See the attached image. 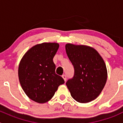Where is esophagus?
<instances>
[{
  "label": "esophagus",
  "instance_id": "obj_1",
  "mask_svg": "<svg viewBox=\"0 0 123 123\" xmlns=\"http://www.w3.org/2000/svg\"><path fill=\"white\" fill-rule=\"evenodd\" d=\"M62 78L63 79H64V81H66L67 80V75H65V74H64V75H62Z\"/></svg>",
  "mask_w": 123,
  "mask_h": 123
}]
</instances>
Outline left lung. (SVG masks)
<instances>
[{"label":"left lung","mask_w":123,"mask_h":123,"mask_svg":"<svg viewBox=\"0 0 123 123\" xmlns=\"http://www.w3.org/2000/svg\"><path fill=\"white\" fill-rule=\"evenodd\" d=\"M65 50L74 74L66 85L74 99L87 103L95 99L107 80V69L99 54L90 46L67 43Z\"/></svg>","instance_id":"left-lung-1"}]
</instances>
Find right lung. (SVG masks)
<instances>
[{
  "mask_svg": "<svg viewBox=\"0 0 123 123\" xmlns=\"http://www.w3.org/2000/svg\"><path fill=\"white\" fill-rule=\"evenodd\" d=\"M59 44L43 43L34 46L22 58L18 67L21 86L27 96L39 104L49 101L59 85L65 83L55 73L53 58Z\"/></svg>",
  "mask_w": 123,
  "mask_h": 123,
  "instance_id": "obj_1",
  "label": "right lung"
}]
</instances>
